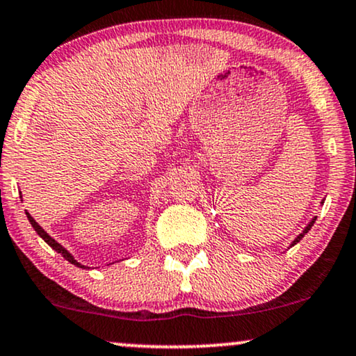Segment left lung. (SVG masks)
Returning a JSON list of instances; mask_svg holds the SVG:
<instances>
[{
  "mask_svg": "<svg viewBox=\"0 0 356 356\" xmlns=\"http://www.w3.org/2000/svg\"><path fill=\"white\" fill-rule=\"evenodd\" d=\"M322 203H323V201H322ZM315 221H317V216H314V218H312V221H310V222H309V225H307V226L304 227V231H302V232H300V234H299V236H297V238L292 241L291 248H292V245H296L297 243H299V241H300L302 238H304V236L307 234V232H309V231H310V227H312V226H314V222H315Z\"/></svg>",
  "mask_w": 356,
  "mask_h": 356,
  "instance_id": "8db88e82",
  "label": "left lung"
}]
</instances>
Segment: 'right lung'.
<instances>
[{
	"instance_id": "1",
	"label": "right lung",
	"mask_w": 356,
	"mask_h": 356,
	"mask_svg": "<svg viewBox=\"0 0 356 356\" xmlns=\"http://www.w3.org/2000/svg\"><path fill=\"white\" fill-rule=\"evenodd\" d=\"M26 216H28V219H29V222H31V226H33V227H34V231H36V232H38V234H39V236H41V238H42L44 241H46V243H47V244H49V245H51V248H52V249H54V251H56V252H59V254H60V256H63V257L65 259V261H69V262H71V264H74V266H77V267H82V269H86V266H82V264H81V262H77V261H76V259H74V256H72V254H71V252H69V251H67V249H65V248H64V245H60L59 243H57V241H56V239H52V238H51V236H49V234H47V232H46V231H44L41 226H39V225H38V222H36V219H34L33 216H31V214H29L28 211H26Z\"/></svg>"
}]
</instances>
